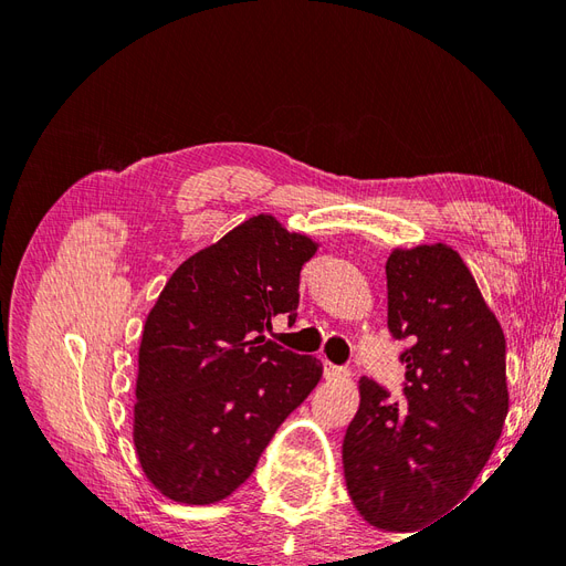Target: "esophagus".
<instances>
[{"instance_id":"obj_1","label":"esophagus","mask_w":566,"mask_h":566,"mask_svg":"<svg viewBox=\"0 0 566 566\" xmlns=\"http://www.w3.org/2000/svg\"><path fill=\"white\" fill-rule=\"evenodd\" d=\"M323 375H325V380H339V378H347L349 370L342 368V366H335L331 361H325L323 364Z\"/></svg>"}]
</instances>
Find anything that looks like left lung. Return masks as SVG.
Listing matches in <instances>:
<instances>
[{
  "label": "left lung",
  "mask_w": 566,
  "mask_h": 566,
  "mask_svg": "<svg viewBox=\"0 0 566 566\" xmlns=\"http://www.w3.org/2000/svg\"><path fill=\"white\" fill-rule=\"evenodd\" d=\"M385 271L389 333L408 339L406 401L358 380L342 462L358 515L408 534L458 507L503 432L505 335L453 248H397Z\"/></svg>",
  "instance_id": "left-lung-1"
}]
</instances>
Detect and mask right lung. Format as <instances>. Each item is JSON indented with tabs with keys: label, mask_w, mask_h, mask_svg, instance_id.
<instances>
[{
	"label": "right lung",
	"mask_w": 566,
	"mask_h": 566,
	"mask_svg": "<svg viewBox=\"0 0 566 566\" xmlns=\"http://www.w3.org/2000/svg\"><path fill=\"white\" fill-rule=\"evenodd\" d=\"M310 235L256 214L172 273L142 335L134 449L148 482L186 505L224 501L254 472L323 364L264 342L297 318Z\"/></svg>",
	"instance_id": "right-lung-1"
}]
</instances>
